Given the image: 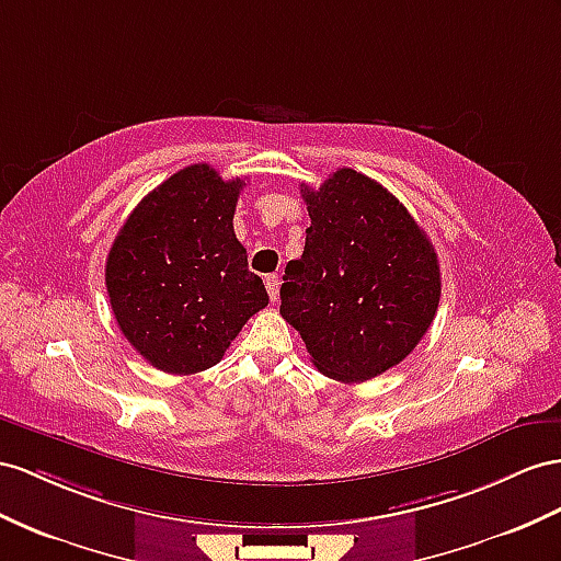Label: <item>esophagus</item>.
Wrapping results in <instances>:
<instances>
[{
	"label": "esophagus",
	"mask_w": 561,
	"mask_h": 561,
	"mask_svg": "<svg viewBox=\"0 0 561 561\" xmlns=\"http://www.w3.org/2000/svg\"><path fill=\"white\" fill-rule=\"evenodd\" d=\"M265 286H267V294L272 300L279 298V275H267L265 277Z\"/></svg>",
	"instance_id": "34e87169"
}]
</instances>
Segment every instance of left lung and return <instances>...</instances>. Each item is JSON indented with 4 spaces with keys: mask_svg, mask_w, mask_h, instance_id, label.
Segmentation results:
<instances>
[{
    "mask_svg": "<svg viewBox=\"0 0 561 561\" xmlns=\"http://www.w3.org/2000/svg\"><path fill=\"white\" fill-rule=\"evenodd\" d=\"M310 227L279 289L282 318L324 377L360 383L403 363L436 318L438 255L400 201L353 168L300 186Z\"/></svg>",
    "mask_w": 561,
    "mask_h": 561,
    "instance_id": "obj_1",
    "label": "left lung"
}]
</instances>
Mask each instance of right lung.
<instances>
[{"mask_svg": "<svg viewBox=\"0 0 561 561\" xmlns=\"http://www.w3.org/2000/svg\"><path fill=\"white\" fill-rule=\"evenodd\" d=\"M243 184L208 163L184 168L139 201L108 251L106 291L121 332L168 375L218 365L270 300L234 234Z\"/></svg>", "mask_w": 561, "mask_h": 561, "instance_id": "add662e5", "label": "right lung"}]
</instances>
